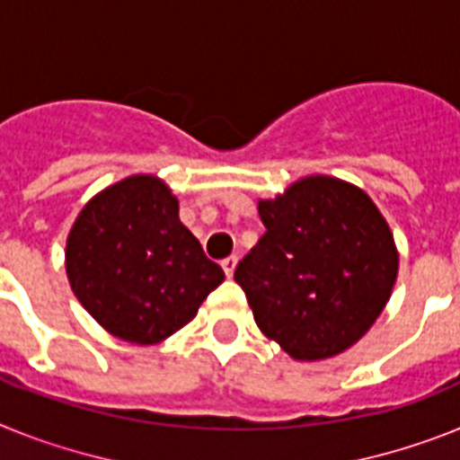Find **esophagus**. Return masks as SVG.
Returning a JSON list of instances; mask_svg holds the SVG:
<instances>
[{
	"mask_svg": "<svg viewBox=\"0 0 460 460\" xmlns=\"http://www.w3.org/2000/svg\"><path fill=\"white\" fill-rule=\"evenodd\" d=\"M236 264H238V257H226V260H222V269H224V273H226V278L234 276V271H236Z\"/></svg>",
	"mask_w": 460,
	"mask_h": 460,
	"instance_id": "obj_1",
	"label": "esophagus"
}]
</instances>
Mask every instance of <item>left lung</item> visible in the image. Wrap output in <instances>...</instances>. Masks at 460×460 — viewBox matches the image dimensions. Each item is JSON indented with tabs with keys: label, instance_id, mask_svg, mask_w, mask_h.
<instances>
[{
	"label": "left lung",
	"instance_id": "left-lung-1",
	"mask_svg": "<svg viewBox=\"0 0 460 460\" xmlns=\"http://www.w3.org/2000/svg\"><path fill=\"white\" fill-rule=\"evenodd\" d=\"M266 234L236 266L264 337L302 362L360 341L393 295L400 254L360 187L308 175L257 203Z\"/></svg>",
	"mask_w": 460,
	"mask_h": 460
}]
</instances>
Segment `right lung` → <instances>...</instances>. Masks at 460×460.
Returning a JSON list of instances; mask_svg holds the SVG:
<instances>
[{"mask_svg":"<svg viewBox=\"0 0 460 460\" xmlns=\"http://www.w3.org/2000/svg\"><path fill=\"white\" fill-rule=\"evenodd\" d=\"M69 288L100 327L152 346L196 318L224 280L180 222V200L156 175H130L81 208L67 234Z\"/></svg>","mask_w":460,"mask_h":460,"instance_id":"1","label":"right lung"}]
</instances>
